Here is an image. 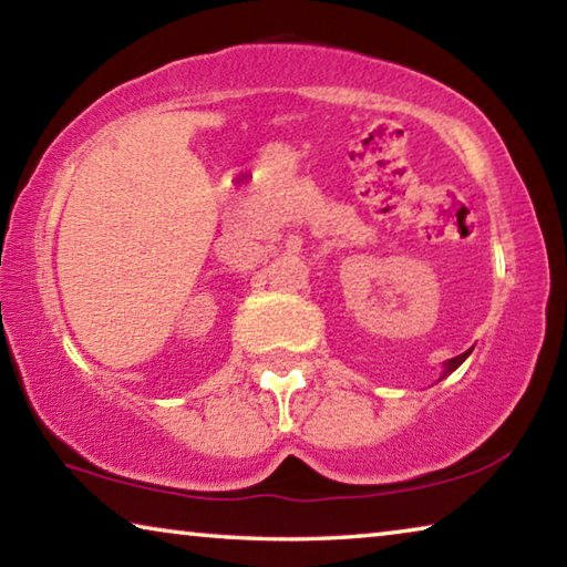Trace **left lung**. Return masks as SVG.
I'll use <instances>...</instances> for the list:
<instances>
[{
  "label": "left lung",
  "instance_id": "1",
  "mask_svg": "<svg viewBox=\"0 0 567 567\" xmlns=\"http://www.w3.org/2000/svg\"><path fill=\"white\" fill-rule=\"evenodd\" d=\"M465 358H467V352H465V354H457V358H453V360H447V362H445V370H443V378H447L450 372L457 370L460 364H463V360H465ZM443 378H440V380H443Z\"/></svg>",
  "mask_w": 567,
  "mask_h": 567
}]
</instances>
